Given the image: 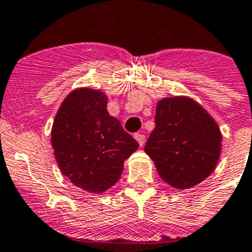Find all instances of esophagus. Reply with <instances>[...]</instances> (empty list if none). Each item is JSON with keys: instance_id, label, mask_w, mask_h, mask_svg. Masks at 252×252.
Wrapping results in <instances>:
<instances>
[{"instance_id": "obj_1", "label": "esophagus", "mask_w": 252, "mask_h": 252, "mask_svg": "<svg viewBox=\"0 0 252 252\" xmlns=\"http://www.w3.org/2000/svg\"><path fill=\"white\" fill-rule=\"evenodd\" d=\"M134 138L137 139V142H138L141 147L144 144V142H146V137H144L143 134H141V133H135Z\"/></svg>"}]
</instances>
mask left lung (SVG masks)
<instances>
[{"instance_id":"left-lung-1","label":"left lung","mask_w":252,"mask_h":252,"mask_svg":"<svg viewBox=\"0 0 252 252\" xmlns=\"http://www.w3.org/2000/svg\"><path fill=\"white\" fill-rule=\"evenodd\" d=\"M155 123L144 151L165 183L175 189H188L213 172L222 134L198 102L184 96L159 100Z\"/></svg>"}]
</instances>
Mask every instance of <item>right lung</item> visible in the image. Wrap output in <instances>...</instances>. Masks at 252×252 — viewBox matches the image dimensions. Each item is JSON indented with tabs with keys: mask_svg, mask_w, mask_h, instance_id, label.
Masks as SVG:
<instances>
[{
	"mask_svg": "<svg viewBox=\"0 0 252 252\" xmlns=\"http://www.w3.org/2000/svg\"><path fill=\"white\" fill-rule=\"evenodd\" d=\"M106 105L101 91L74 90L58 109L52 128V146L62 174L76 187L99 194L119 180L124 161L139 146Z\"/></svg>",
	"mask_w": 252,
	"mask_h": 252,
	"instance_id": "add662e5",
	"label": "right lung"
}]
</instances>
